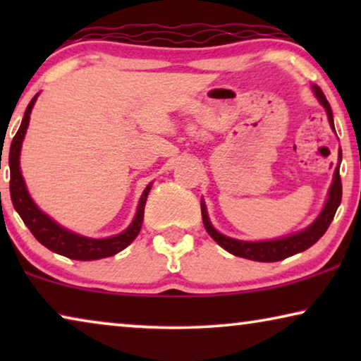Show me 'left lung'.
Wrapping results in <instances>:
<instances>
[{"label": "left lung", "mask_w": 361, "mask_h": 361, "mask_svg": "<svg viewBox=\"0 0 361 361\" xmlns=\"http://www.w3.org/2000/svg\"><path fill=\"white\" fill-rule=\"evenodd\" d=\"M314 93L315 97L319 98V102L322 103L329 116L330 126L334 128V115L332 108H330L327 98H325L324 92L320 90V87L314 85ZM335 131V130H334ZM340 161H342V151H340L338 157V166L335 167L334 172V182L330 185L327 202H325L322 212L315 219L312 224H310L307 228L302 231H298V233L284 236V238L278 240H268V241H241L230 238V236H225L216 231L214 226H212L209 215H207V207L204 202L200 204L202 209V220H204V226L212 238H214L216 243H219L221 248L228 251V253L240 256V258L253 259V261H261V263H273V261H281L289 258L295 253H300V251H305L310 248L314 243H317L325 231H327L329 225L332 224L335 212H337L340 202H342V179H340Z\"/></svg>", "instance_id": "8db88e82"}]
</instances>
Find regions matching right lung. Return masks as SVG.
<instances>
[{
	"label": "right lung",
	"mask_w": 361,
	"mask_h": 361,
	"mask_svg": "<svg viewBox=\"0 0 361 361\" xmlns=\"http://www.w3.org/2000/svg\"><path fill=\"white\" fill-rule=\"evenodd\" d=\"M39 95V93H37ZM37 95L29 102L24 113L23 123L19 126L16 136L13 137L11 147H9V172H11V179H9V192H11V200L16 212L21 216L24 224L31 233L36 236L39 243H42L46 248H49L54 253H59L62 256H67L71 259L78 261H92V259H102L108 258L120 253L121 250H125L133 240L136 238L140 233L142 219H145V205L147 194L151 190V184L146 187L142 192L140 205H137V212L135 215V220L131 221V225L128 226L125 231H121L120 235L110 236V238H87L73 231L63 228L59 224H56L51 216H47L44 212L37 209V205L34 204L31 195L24 184L21 167H19V154H21V146L24 135H26L27 125H29V116H31V110L36 103Z\"/></svg>",
	"instance_id": "add662e5"
}]
</instances>
